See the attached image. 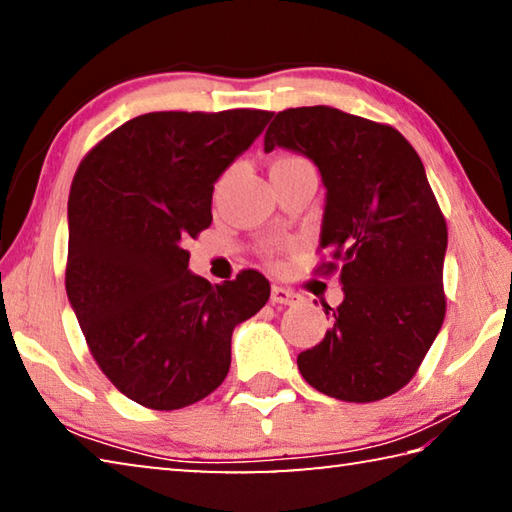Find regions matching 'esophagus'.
<instances>
[{"label": "esophagus", "instance_id": "esophagus-1", "mask_svg": "<svg viewBox=\"0 0 512 512\" xmlns=\"http://www.w3.org/2000/svg\"><path fill=\"white\" fill-rule=\"evenodd\" d=\"M298 293L291 291V289H284V287H273L271 289V302L273 305H293V302H298Z\"/></svg>", "mask_w": 512, "mask_h": 512}]
</instances>
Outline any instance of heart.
<instances>
[{"instance_id": "heart-1", "label": "heart", "mask_w": 512, "mask_h": 512, "mask_svg": "<svg viewBox=\"0 0 512 512\" xmlns=\"http://www.w3.org/2000/svg\"><path fill=\"white\" fill-rule=\"evenodd\" d=\"M291 162H307V160L298 158V155H282V158H277L273 164H291Z\"/></svg>"}]
</instances>
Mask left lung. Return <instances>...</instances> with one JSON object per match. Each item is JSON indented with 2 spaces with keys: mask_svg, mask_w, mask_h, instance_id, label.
<instances>
[{
  "mask_svg": "<svg viewBox=\"0 0 512 512\" xmlns=\"http://www.w3.org/2000/svg\"><path fill=\"white\" fill-rule=\"evenodd\" d=\"M307 155L327 189L320 248L345 298L332 327L298 354L300 375L343 402H377L418 372L445 320L447 223L420 155L388 124L329 106L277 112L264 135Z\"/></svg>",
  "mask_w": 512,
  "mask_h": 512,
  "instance_id": "left-lung-1",
  "label": "left lung"
}]
</instances>
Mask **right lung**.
Returning <instances> with one entry per match:
<instances>
[{"instance_id":"add662e5","label":"right lung","mask_w":512,"mask_h":512,"mask_svg":"<svg viewBox=\"0 0 512 512\" xmlns=\"http://www.w3.org/2000/svg\"><path fill=\"white\" fill-rule=\"evenodd\" d=\"M273 112H149L81 160L69 189L65 289L94 361L119 393L153 411L196 404L230 370L232 329L271 296L246 268L210 284L187 271L212 223L221 173Z\"/></svg>"}]
</instances>
